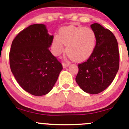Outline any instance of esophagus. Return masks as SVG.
<instances>
[{
    "instance_id": "1",
    "label": "esophagus",
    "mask_w": 129,
    "mask_h": 129,
    "mask_svg": "<svg viewBox=\"0 0 129 129\" xmlns=\"http://www.w3.org/2000/svg\"><path fill=\"white\" fill-rule=\"evenodd\" d=\"M62 66H63V68H66V67H67L69 66V63H62Z\"/></svg>"
}]
</instances>
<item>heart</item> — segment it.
Instances as JSON below:
<instances>
[{"mask_svg":"<svg viewBox=\"0 0 129 129\" xmlns=\"http://www.w3.org/2000/svg\"><path fill=\"white\" fill-rule=\"evenodd\" d=\"M97 44V36L91 28L68 26L60 31L52 42V51L60 55L65 50L69 57L75 62L88 59L93 54Z\"/></svg>","mask_w":129,"mask_h":129,"instance_id":"1","label":"heart"}]
</instances>
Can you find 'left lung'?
I'll return each mask as SVG.
<instances>
[{"label": "left lung", "instance_id": "left-lung-1", "mask_svg": "<svg viewBox=\"0 0 129 129\" xmlns=\"http://www.w3.org/2000/svg\"><path fill=\"white\" fill-rule=\"evenodd\" d=\"M90 27L97 36L96 47L87 60L78 65L75 80L83 91L97 94L114 80L119 68V52L117 41L111 31L97 23Z\"/></svg>", "mask_w": 129, "mask_h": 129}]
</instances>
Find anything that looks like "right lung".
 Masks as SVG:
<instances>
[{"label": "right lung", "instance_id": "right-lung-1", "mask_svg": "<svg viewBox=\"0 0 129 129\" xmlns=\"http://www.w3.org/2000/svg\"><path fill=\"white\" fill-rule=\"evenodd\" d=\"M53 38L45 25L33 24L18 34L12 43L10 69L18 84L33 95L49 93L63 69L49 49Z\"/></svg>", "mask_w": 129, "mask_h": 129}]
</instances>
